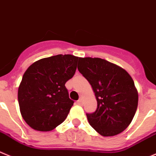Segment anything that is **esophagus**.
<instances>
[{
  "mask_svg": "<svg viewBox=\"0 0 156 156\" xmlns=\"http://www.w3.org/2000/svg\"><path fill=\"white\" fill-rule=\"evenodd\" d=\"M77 104L79 105H82V99H81V98H80V99L77 101Z\"/></svg>",
  "mask_w": 156,
  "mask_h": 156,
  "instance_id": "34e87169",
  "label": "esophagus"
}]
</instances>
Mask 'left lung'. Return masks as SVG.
I'll use <instances>...</instances> for the list:
<instances>
[{
  "mask_svg": "<svg viewBox=\"0 0 156 156\" xmlns=\"http://www.w3.org/2000/svg\"><path fill=\"white\" fill-rule=\"evenodd\" d=\"M78 69L92 87L97 109L87 113L91 127L102 136L121 133L137 110L139 95L132 77L121 67L99 58H80Z\"/></svg>",
  "mask_w": 156,
  "mask_h": 156,
  "instance_id": "obj_1",
  "label": "left lung"
}]
</instances>
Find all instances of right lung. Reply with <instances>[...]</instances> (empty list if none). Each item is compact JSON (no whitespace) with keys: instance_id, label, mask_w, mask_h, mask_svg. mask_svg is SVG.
I'll return each mask as SVG.
<instances>
[{"instance_id":"add662e5","label":"right lung","mask_w":156,"mask_h":156,"mask_svg":"<svg viewBox=\"0 0 156 156\" xmlns=\"http://www.w3.org/2000/svg\"><path fill=\"white\" fill-rule=\"evenodd\" d=\"M79 59L58 55L40 59L26 70L17 98L21 115L32 129L48 132L65 120L74 104L65 83L75 75Z\"/></svg>"}]
</instances>
